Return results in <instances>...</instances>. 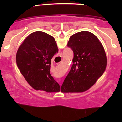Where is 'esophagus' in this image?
I'll list each match as a JSON object with an SVG mask.
<instances>
[{
	"label": "esophagus",
	"instance_id": "esophagus-1",
	"mask_svg": "<svg viewBox=\"0 0 122 122\" xmlns=\"http://www.w3.org/2000/svg\"><path fill=\"white\" fill-rule=\"evenodd\" d=\"M62 53H61L60 54V56H59V57H60L61 58H62Z\"/></svg>",
	"mask_w": 122,
	"mask_h": 122
}]
</instances>
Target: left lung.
Masks as SVG:
<instances>
[{
  "label": "left lung",
  "instance_id": "left-lung-1",
  "mask_svg": "<svg viewBox=\"0 0 122 122\" xmlns=\"http://www.w3.org/2000/svg\"><path fill=\"white\" fill-rule=\"evenodd\" d=\"M67 45L73 51V64L61 86V92H84L104 73L107 66L105 51L97 37L88 31L71 35Z\"/></svg>",
  "mask_w": 122,
  "mask_h": 122
}]
</instances>
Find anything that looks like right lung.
Returning a JSON list of instances; mask_svg holds the SVG:
<instances>
[{
	"mask_svg": "<svg viewBox=\"0 0 122 122\" xmlns=\"http://www.w3.org/2000/svg\"><path fill=\"white\" fill-rule=\"evenodd\" d=\"M58 52L55 39L41 31L28 35L18 48V68L29 84L36 90L59 92L60 86L50 74L51 59Z\"/></svg>",
	"mask_w": 122,
	"mask_h": 122,
	"instance_id": "1",
	"label": "right lung"
}]
</instances>
